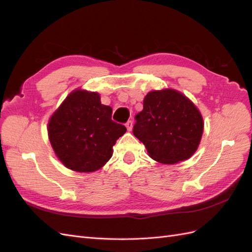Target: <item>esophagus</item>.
I'll list each match as a JSON object with an SVG mask.
<instances>
[{
	"instance_id": "obj_1",
	"label": "esophagus",
	"mask_w": 252,
	"mask_h": 252,
	"mask_svg": "<svg viewBox=\"0 0 252 252\" xmlns=\"http://www.w3.org/2000/svg\"><path fill=\"white\" fill-rule=\"evenodd\" d=\"M125 125H126V128H127L128 131L132 130V121H128Z\"/></svg>"
}]
</instances>
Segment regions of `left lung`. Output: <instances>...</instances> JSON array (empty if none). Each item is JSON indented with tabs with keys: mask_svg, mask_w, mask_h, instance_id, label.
Segmentation results:
<instances>
[{
	"mask_svg": "<svg viewBox=\"0 0 252 252\" xmlns=\"http://www.w3.org/2000/svg\"><path fill=\"white\" fill-rule=\"evenodd\" d=\"M135 120L134 136L152 159L166 165L192 157L204 130L200 110L185 94L171 88L148 93Z\"/></svg>",
	"mask_w": 252,
	"mask_h": 252,
	"instance_id": "obj_1",
	"label": "left lung"
}]
</instances>
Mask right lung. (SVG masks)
I'll use <instances>...</instances> for the list:
<instances>
[{
	"instance_id": "obj_1",
	"label": "right lung",
	"mask_w": 252,
	"mask_h": 252,
	"mask_svg": "<svg viewBox=\"0 0 252 252\" xmlns=\"http://www.w3.org/2000/svg\"><path fill=\"white\" fill-rule=\"evenodd\" d=\"M112 108L97 93L81 88L66 96L48 122V138L56 156L68 169L94 172L107 163L113 145L126 127L111 120Z\"/></svg>"
}]
</instances>
